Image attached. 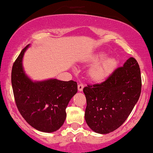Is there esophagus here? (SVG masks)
Wrapping results in <instances>:
<instances>
[{
	"label": "esophagus",
	"mask_w": 153,
	"mask_h": 153,
	"mask_svg": "<svg viewBox=\"0 0 153 153\" xmlns=\"http://www.w3.org/2000/svg\"><path fill=\"white\" fill-rule=\"evenodd\" d=\"M83 84H79L78 85V91H79V92H81L83 91Z\"/></svg>",
	"instance_id": "1"
}]
</instances>
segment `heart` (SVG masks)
Wrapping results in <instances>:
<instances>
[{"instance_id": "heart-1", "label": "heart", "mask_w": 153, "mask_h": 153, "mask_svg": "<svg viewBox=\"0 0 153 153\" xmlns=\"http://www.w3.org/2000/svg\"><path fill=\"white\" fill-rule=\"evenodd\" d=\"M107 55L105 51H97L83 60L85 64L93 65L88 72V76L92 82H104L118 68V60L114 56L107 57Z\"/></svg>"}]
</instances>
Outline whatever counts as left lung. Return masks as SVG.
Segmentation results:
<instances>
[{
	"instance_id": "8db88e82",
	"label": "left lung",
	"mask_w": 153,
	"mask_h": 153,
	"mask_svg": "<svg viewBox=\"0 0 153 153\" xmlns=\"http://www.w3.org/2000/svg\"><path fill=\"white\" fill-rule=\"evenodd\" d=\"M141 91L139 65L135 58L130 57L104 82L83 88L87 102V125L102 134L116 130L131 114Z\"/></svg>"
}]
</instances>
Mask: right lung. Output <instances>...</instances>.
Listing matches in <instances>:
<instances>
[{"label":"right lung","instance_id":"1","mask_svg":"<svg viewBox=\"0 0 153 153\" xmlns=\"http://www.w3.org/2000/svg\"><path fill=\"white\" fill-rule=\"evenodd\" d=\"M29 47L22 50L12 66L14 100L19 111L30 126L42 132H53L65 120V109L77 93V83L56 79L33 81L23 67V58Z\"/></svg>","mask_w":153,"mask_h":153}]
</instances>
